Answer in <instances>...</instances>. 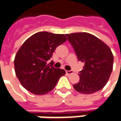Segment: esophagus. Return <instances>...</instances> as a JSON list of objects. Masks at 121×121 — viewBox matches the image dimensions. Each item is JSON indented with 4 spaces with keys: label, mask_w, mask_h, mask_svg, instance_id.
Listing matches in <instances>:
<instances>
[{
    "label": "esophagus",
    "mask_w": 121,
    "mask_h": 121,
    "mask_svg": "<svg viewBox=\"0 0 121 121\" xmlns=\"http://www.w3.org/2000/svg\"><path fill=\"white\" fill-rule=\"evenodd\" d=\"M66 73L68 74H71L73 73V71H66Z\"/></svg>",
    "instance_id": "obj_1"
}]
</instances>
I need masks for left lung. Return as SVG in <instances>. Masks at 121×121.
Wrapping results in <instances>:
<instances>
[{
	"label": "left lung",
	"mask_w": 121,
	"mask_h": 121,
	"mask_svg": "<svg viewBox=\"0 0 121 121\" xmlns=\"http://www.w3.org/2000/svg\"><path fill=\"white\" fill-rule=\"evenodd\" d=\"M76 52L78 61L84 62L79 72L80 81L73 85L74 89L84 94L94 93L107 84L113 70V56L103 41L86 33L66 34Z\"/></svg>",
	"instance_id": "8db88e82"
}]
</instances>
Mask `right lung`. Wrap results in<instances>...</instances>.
<instances>
[{
    "label": "right lung",
    "mask_w": 121,
    "mask_h": 121,
    "mask_svg": "<svg viewBox=\"0 0 121 121\" xmlns=\"http://www.w3.org/2000/svg\"><path fill=\"white\" fill-rule=\"evenodd\" d=\"M66 41L65 35L40 32L24 42L15 55L14 66L17 78L26 90L41 95L55 87L65 71L54 68L52 61L48 64L47 61L57 47Z\"/></svg>",
    "instance_id": "right-lung-1"
}]
</instances>
